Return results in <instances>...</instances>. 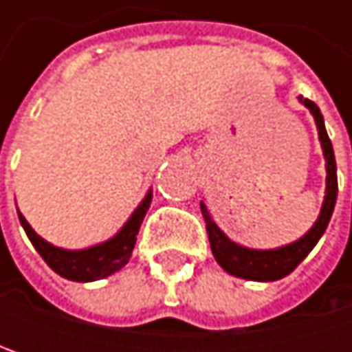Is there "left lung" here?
<instances>
[{
	"mask_svg": "<svg viewBox=\"0 0 352 352\" xmlns=\"http://www.w3.org/2000/svg\"><path fill=\"white\" fill-rule=\"evenodd\" d=\"M300 104L310 109V113L314 116L318 130V140L322 146V155H324V167H326V189H324V201L320 208L316 222L312 224V228L300 236L298 241L289 243V245L277 246V248H250V246L241 245L236 241H232L230 236H226V232L216 224L208 204L201 199V214L206 220V230H208V239L212 246V254L218 261V265L241 279L248 281H277L283 279L285 275H289L308 254L310 250L318 245V241L322 239L332 212H334V204H336V195H338V181H336V161H334V151H332V142L326 134V126H324V118L320 113V107L306 100V98H298Z\"/></svg>",
	"mask_w": 352,
	"mask_h": 352,
	"instance_id": "obj_1",
	"label": "left lung"
}]
</instances>
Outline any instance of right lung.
<instances>
[{"instance_id":"add662e5","label":"right lung","mask_w":352,"mask_h":352,"mask_svg":"<svg viewBox=\"0 0 352 352\" xmlns=\"http://www.w3.org/2000/svg\"><path fill=\"white\" fill-rule=\"evenodd\" d=\"M151 201H153V189L146 191L142 201L136 206V210L130 214V218L111 239L87 246V248H63V246L52 245L44 241L40 234H36V230L22 216V212H18V218L30 243L38 250V254L46 261V265L54 273H58L60 277L69 281L89 283V281H98V279L113 275L130 261L134 245H136V234L151 208Z\"/></svg>"}]
</instances>
